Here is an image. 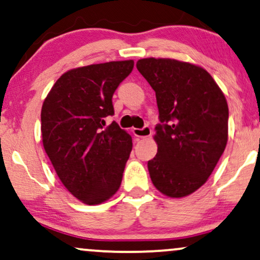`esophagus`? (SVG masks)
<instances>
[{"label":"esophagus","mask_w":260,"mask_h":260,"mask_svg":"<svg viewBox=\"0 0 260 260\" xmlns=\"http://www.w3.org/2000/svg\"><path fill=\"white\" fill-rule=\"evenodd\" d=\"M132 132L137 138H147L152 134V131H151L149 126H145L143 128H133Z\"/></svg>","instance_id":"1"}]
</instances>
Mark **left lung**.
Masks as SVG:
<instances>
[{
  "mask_svg": "<svg viewBox=\"0 0 260 260\" xmlns=\"http://www.w3.org/2000/svg\"><path fill=\"white\" fill-rule=\"evenodd\" d=\"M137 68L156 92L157 154L147 162L153 186L182 198L208 181L228 141V104L211 75L172 58H141Z\"/></svg>",
  "mask_w": 260,
  "mask_h": 260,
  "instance_id": "left-lung-1",
  "label": "left lung"
}]
</instances>
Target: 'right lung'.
Wrapping results in <instances>:
<instances>
[{
    "mask_svg": "<svg viewBox=\"0 0 260 260\" xmlns=\"http://www.w3.org/2000/svg\"><path fill=\"white\" fill-rule=\"evenodd\" d=\"M134 61H111L66 72L44 100L41 113L45 152L63 186L87 205L111 198L122 181L132 137L113 116V94Z\"/></svg>",
    "mask_w": 260,
    "mask_h": 260,
    "instance_id": "right-lung-1",
    "label": "right lung"
}]
</instances>
